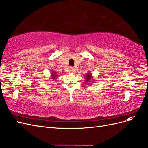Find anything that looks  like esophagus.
Here are the masks:
<instances>
[{"label": "esophagus", "mask_w": 148, "mask_h": 148, "mask_svg": "<svg viewBox=\"0 0 148 148\" xmlns=\"http://www.w3.org/2000/svg\"><path fill=\"white\" fill-rule=\"evenodd\" d=\"M69 71H70V72L73 73L75 72V70L74 68H73V67H70V68H69Z\"/></svg>", "instance_id": "esophagus-1"}]
</instances>
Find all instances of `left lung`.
I'll use <instances>...</instances> for the list:
<instances>
[{"label": "left lung", "instance_id": "8db88e82", "mask_svg": "<svg viewBox=\"0 0 148 148\" xmlns=\"http://www.w3.org/2000/svg\"><path fill=\"white\" fill-rule=\"evenodd\" d=\"M92 73H91L90 71H88V73H87V74L85 76V83L87 84H89L92 80ZM91 85V84H90Z\"/></svg>", "mask_w": 148, "mask_h": 148}]
</instances>
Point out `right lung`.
Returning a JSON list of instances; mask_svg holds the SVG:
<instances>
[{
	"mask_svg": "<svg viewBox=\"0 0 148 148\" xmlns=\"http://www.w3.org/2000/svg\"><path fill=\"white\" fill-rule=\"evenodd\" d=\"M51 75V79H53V81H56V79L58 77V74H57V72H56L55 71L52 70Z\"/></svg>",
	"mask_w": 148,
	"mask_h": 148,
	"instance_id": "obj_1",
	"label": "right lung"
}]
</instances>
